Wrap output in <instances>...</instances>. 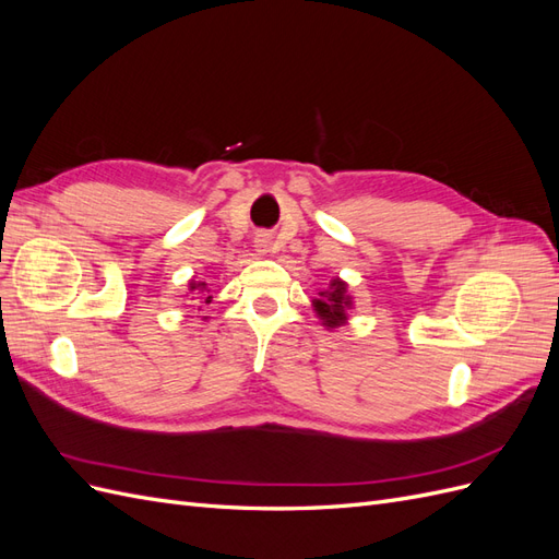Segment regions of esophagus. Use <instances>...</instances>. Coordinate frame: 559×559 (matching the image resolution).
I'll return each mask as SVG.
<instances>
[{
  "label": "esophagus",
  "mask_w": 559,
  "mask_h": 559,
  "mask_svg": "<svg viewBox=\"0 0 559 559\" xmlns=\"http://www.w3.org/2000/svg\"><path fill=\"white\" fill-rule=\"evenodd\" d=\"M270 245H273V238H270V233H257V238H253V247H257L259 253H267Z\"/></svg>",
  "instance_id": "1"
}]
</instances>
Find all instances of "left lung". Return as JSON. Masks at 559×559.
Instances as JSON below:
<instances>
[{
  "label": "left lung",
  "instance_id": "1",
  "mask_svg": "<svg viewBox=\"0 0 559 559\" xmlns=\"http://www.w3.org/2000/svg\"><path fill=\"white\" fill-rule=\"evenodd\" d=\"M312 310L319 317L321 326H326L329 331L345 326L349 312L354 310V298L347 294V282L333 277L329 289L319 292V298H312Z\"/></svg>",
  "mask_w": 559,
  "mask_h": 559
}]
</instances>
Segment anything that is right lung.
Returning <instances> with one entry per match:
<instances>
[{
  "instance_id": "add662e5",
  "label": "right lung",
  "mask_w": 559,
  "mask_h": 559,
  "mask_svg": "<svg viewBox=\"0 0 559 559\" xmlns=\"http://www.w3.org/2000/svg\"><path fill=\"white\" fill-rule=\"evenodd\" d=\"M186 296H191V300H198V302H212V296H210V289H207V282H195L191 280L189 282V292H186ZM207 319V317H205Z\"/></svg>"
}]
</instances>
